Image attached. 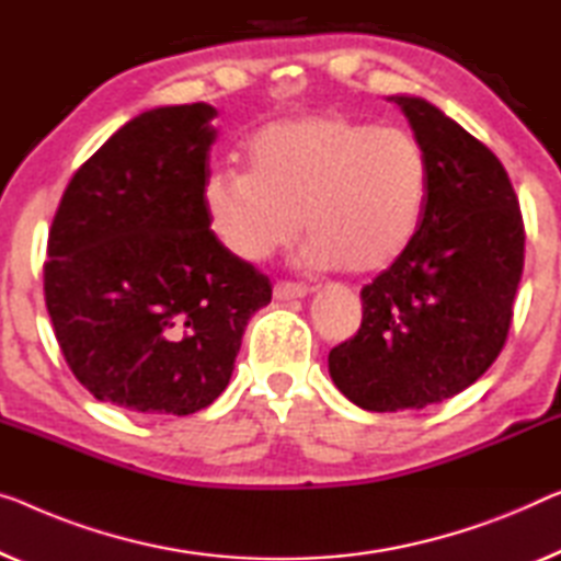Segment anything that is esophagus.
I'll return each mask as SVG.
<instances>
[{
  "mask_svg": "<svg viewBox=\"0 0 561 561\" xmlns=\"http://www.w3.org/2000/svg\"><path fill=\"white\" fill-rule=\"evenodd\" d=\"M307 295H309L307 284L284 282V279L274 284V297H277V299H299V297H307Z\"/></svg>",
  "mask_w": 561,
  "mask_h": 561,
  "instance_id": "esophagus-1",
  "label": "esophagus"
}]
</instances>
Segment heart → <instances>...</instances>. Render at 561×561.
<instances>
[{
    "mask_svg": "<svg viewBox=\"0 0 561 561\" xmlns=\"http://www.w3.org/2000/svg\"><path fill=\"white\" fill-rule=\"evenodd\" d=\"M247 161L208 173L204 204L219 239L249 262L289 244L305 224L309 266L388 270L413 244L431 196L428 153L411 130L342 113L262 125Z\"/></svg>",
    "mask_w": 561,
    "mask_h": 561,
    "instance_id": "1",
    "label": "heart"
}]
</instances>
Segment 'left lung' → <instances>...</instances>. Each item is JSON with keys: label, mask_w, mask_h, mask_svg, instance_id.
I'll use <instances>...</instances> for the list:
<instances>
[{"label": "left lung", "mask_w": 561, "mask_h": 561, "mask_svg": "<svg viewBox=\"0 0 561 561\" xmlns=\"http://www.w3.org/2000/svg\"><path fill=\"white\" fill-rule=\"evenodd\" d=\"M392 100L428 153V206L408 252L363 287L360 330L330 350L334 386L375 413L440 403L494 365L526 239L499 158L425 100Z\"/></svg>", "instance_id": "left-lung-1"}]
</instances>
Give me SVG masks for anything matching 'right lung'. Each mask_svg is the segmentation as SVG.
<instances>
[{
  "mask_svg": "<svg viewBox=\"0 0 561 561\" xmlns=\"http://www.w3.org/2000/svg\"><path fill=\"white\" fill-rule=\"evenodd\" d=\"M216 111H148L67 183L47 239L45 302L80 386L103 403L188 415L229 386L272 282L211 231L204 186Z\"/></svg>",
  "mask_w": 561,
  "mask_h": 561,
  "instance_id": "add662e5",
  "label": "right lung"
}]
</instances>
